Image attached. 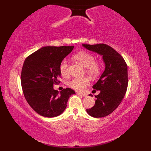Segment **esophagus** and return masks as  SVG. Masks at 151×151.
Wrapping results in <instances>:
<instances>
[{
	"label": "esophagus",
	"instance_id": "1",
	"mask_svg": "<svg viewBox=\"0 0 151 151\" xmlns=\"http://www.w3.org/2000/svg\"><path fill=\"white\" fill-rule=\"evenodd\" d=\"M76 94H78V95H81V96H82V97H87V94H86V93H82L77 92L76 93Z\"/></svg>",
	"mask_w": 151,
	"mask_h": 151
}]
</instances>
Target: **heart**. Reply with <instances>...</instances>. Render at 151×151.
I'll return each mask as SVG.
<instances>
[{
	"label": "heart",
	"instance_id": "heart-1",
	"mask_svg": "<svg viewBox=\"0 0 151 151\" xmlns=\"http://www.w3.org/2000/svg\"><path fill=\"white\" fill-rule=\"evenodd\" d=\"M74 58L81 63L82 65L86 67V73L92 78H96L100 75L102 67L101 63L95 62V56L92 54L86 51H81L74 56ZM68 63L66 60H63L60 64V71L61 75L67 76ZM89 83L88 78H73L68 82V86L72 89L77 91H82Z\"/></svg>",
	"mask_w": 151,
	"mask_h": 151
}]
</instances>
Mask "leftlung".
<instances>
[{
	"mask_svg": "<svg viewBox=\"0 0 151 151\" xmlns=\"http://www.w3.org/2000/svg\"><path fill=\"white\" fill-rule=\"evenodd\" d=\"M82 46L101 55L105 64L104 72L97 83L93 86V88L100 91V93L95 96L97 99L95 105L86 111L91 117H106L119 106L126 93L127 65L123 58L107 45L82 44Z\"/></svg>",
	"mask_w": 151,
	"mask_h": 151,
	"instance_id": "left-lung-1",
	"label": "left lung"
}]
</instances>
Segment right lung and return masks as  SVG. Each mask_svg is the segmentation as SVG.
Wrapping results in <instances>:
<instances>
[{"label": "right lung", "mask_w": 151, "mask_h": 151, "mask_svg": "<svg viewBox=\"0 0 151 151\" xmlns=\"http://www.w3.org/2000/svg\"><path fill=\"white\" fill-rule=\"evenodd\" d=\"M73 49L74 46L43 47L24 60L21 76L22 91L28 103L41 116L62 114L69 98L75 94L70 88L60 92L53 88L60 82V63Z\"/></svg>", "instance_id": "right-lung-1"}]
</instances>
